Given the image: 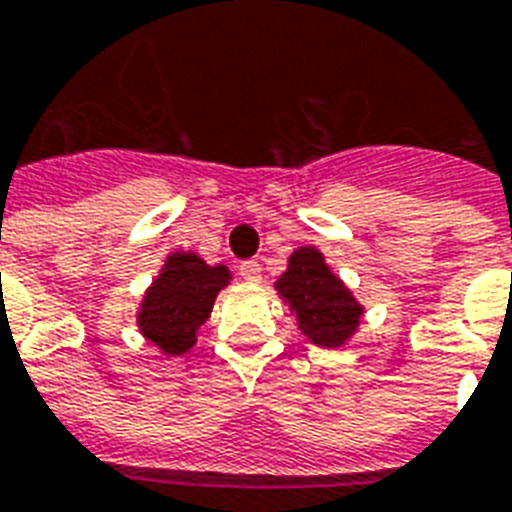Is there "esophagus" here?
I'll return each mask as SVG.
<instances>
[{
	"instance_id": "34e87169",
	"label": "esophagus",
	"mask_w": 512,
	"mask_h": 512,
	"mask_svg": "<svg viewBox=\"0 0 512 512\" xmlns=\"http://www.w3.org/2000/svg\"><path fill=\"white\" fill-rule=\"evenodd\" d=\"M240 277L248 283H259L261 280V264L259 261H243L240 264Z\"/></svg>"
}]
</instances>
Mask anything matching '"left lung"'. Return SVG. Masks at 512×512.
<instances>
[{
    "mask_svg": "<svg viewBox=\"0 0 512 512\" xmlns=\"http://www.w3.org/2000/svg\"><path fill=\"white\" fill-rule=\"evenodd\" d=\"M275 291L288 301L301 334L318 347L336 350L358 331L363 304L315 245H301L288 256V269L277 277Z\"/></svg>",
    "mask_w": 512,
    "mask_h": 512,
    "instance_id": "1",
    "label": "left lung"
}]
</instances>
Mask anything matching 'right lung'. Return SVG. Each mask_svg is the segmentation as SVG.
<instances>
[{
	"instance_id": "right-lung-1",
	"label": "right lung",
	"mask_w": 512,
	"mask_h": 512,
	"mask_svg": "<svg viewBox=\"0 0 512 512\" xmlns=\"http://www.w3.org/2000/svg\"><path fill=\"white\" fill-rule=\"evenodd\" d=\"M229 280L232 272L224 264L211 267L197 253L173 251L141 299L138 331L170 358L184 355L194 347L197 328L211 318L213 301Z\"/></svg>"
}]
</instances>
